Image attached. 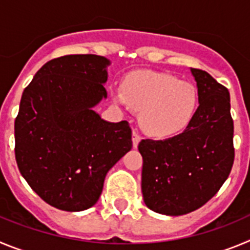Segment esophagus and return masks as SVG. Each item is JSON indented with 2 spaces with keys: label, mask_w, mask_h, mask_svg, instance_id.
I'll return each instance as SVG.
<instances>
[{
  "label": "esophagus",
  "mask_w": 250,
  "mask_h": 250,
  "mask_svg": "<svg viewBox=\"0 0 250 250\" xmlns=\"http://www.w3.org/2000/svg\"><path fill=\"white\" fill-rule=\"evenodd\" d=\"M132 142H133V147H138V143L141 142V136L138 134L137 130H133V134H132Z\"/></svg>",
  "instance_id": "obj_1"
}]
</instances>
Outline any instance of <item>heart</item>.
Listing matches in <instances>:
<instances>
[{"label":"heart","mask_w":250,"mask_h":250,"mask_svg":"<svg viewBox=\"0 0 250 250\" xmlns=\"http://www.w3.org/2000/svg\"><path fill=\"white\" fill-rule=\"evenodd\" d=\"M113 96L117 102L141 111L142 128L157 137H167L184 129L199 105V94L193 83L162 72H134Z\"/></svg>","instance_id":"heart-1"}]
</instances>
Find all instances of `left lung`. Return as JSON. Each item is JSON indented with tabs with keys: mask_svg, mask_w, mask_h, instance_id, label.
Returning <instances> with one entry per match:
<instances>
[{
	"mask_svg": "<svg viewBox=\"0 0 250 250\" xmlns=\"http://www.w3.org/2000/svg\"><path fill=\"white\" fill-rule=\"evenodd\" d=\"M199 105L182 133L142 139V193L146 206L166 215L190 213L215 195L234 162L230 97L206 71L190 68Z\"/></svg>",
	"mask_w": 250,
	"mask_h": 250,
	"instance_id": "left-lung-1",
	"label": "left lung"
}]
</instances>
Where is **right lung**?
Wrapping results in <instances>:
<instances>
[{
  "label": "right lung",
  "mask_w": 250,
  "mask_h": 250,
  "mask_svg": "<svg viewBox=\"0 0 250 250\" xmlns=\"http://www.w3.org/2000/svg\"><path fill=\"white\" fill-rule=\"evenodd\" d=\"M109 61L68 55L48 61L22 93L15 156L22 177L49 206L80 212L97 203L105 174L132 148L127 121L102 120Z\"/></svg>",
  "instance_id": "1"
}]
</instances>
